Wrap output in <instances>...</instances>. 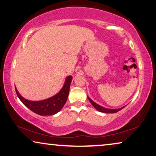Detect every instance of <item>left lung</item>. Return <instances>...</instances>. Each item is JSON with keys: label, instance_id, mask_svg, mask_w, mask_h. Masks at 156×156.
Listing matches in <instances>:
<instances>
[{"label": "left lung", "instance_id": "1", "mask_svg": "<svg viewBox=\"0 0 156 156\" xmlns=\"http://www.w3.org/2000/svg\"><path fill=\"white\" fill-rule=\"evenodd\" d=\"M89 98L90 103H91L92 105H93L97 110H98V111H100L101 112H107V113H115V112H117L119 111V110H122V108L125 107H125L119 108V109H108V108H105L102 107V106L96 104V103L94 102V101H92L91 99H90L89 98Z\"/></svg>", "mask_w": 156, "mask_h": 156}]
</instances>
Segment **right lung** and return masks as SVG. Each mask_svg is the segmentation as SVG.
Instances as JSON below:
<instances>
[{
    "label": "right lung",
    "mask_w": 156,
    "mask_h": 156,
    "mask_svg": "<svg viewBox=\"0 0 156 156\" xmlns=\"http://www.w3.org/2000/svg\"><path fill=\"white\" fill-rule=\"evenodd\" d=\"M72 79L73 77L71 76H67L64 87L60 90L59 93L50 98L44 101H31L26 100L18 93L16 88H15V91L20 100L31 111L40 115H51L59 112L66 103L69 92Z\"/></svg>",
    "instance_id": "right-lung-1"
}]
</instances>
